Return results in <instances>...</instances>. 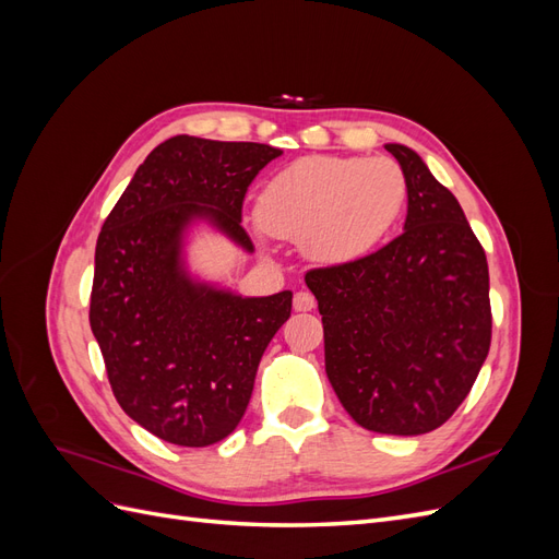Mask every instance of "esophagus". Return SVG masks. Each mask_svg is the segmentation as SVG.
<instances>
[{"label":"esophagus","instance_id":"1","mask_svg":"<svg viewBox=\"0 0 559 559\" xmlns=\"http://www.w3.org/2000/svg\"><path fill=\"white\" fill-rule=\"evenodd\" d=\"M314 306H317V300H314V296L310 292H298L294 296V308L298 312H310V310H314Z\"/></svg>","mask_w":559,"mask_h":559}]
</instances>
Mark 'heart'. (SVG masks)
I'll return each instance as SVG.
<instances>
[{"instance_id": "heart-1", "label": "heart", "mask_w": 559, "mask_h": 559, "mask_svg": "<svg viewBox=\"0 0 559 559\" xmlns=\"http://www.w3.org/2000/svg\"><path fill=\"white\" fill-rule=\"evenodd\" d=\"M408 181L389 158L310 156L265 183L259 226L273 238L302 242L319 263H352L373 251L399 222Z\"/></svg>"}]
</instances>
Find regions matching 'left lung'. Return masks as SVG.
<instances>
[{
  "mask_svg": "<svg viewBox=\"0 0 559 559\" xmlns=\"http://www.w3.org/2000/svg\"><path fill=\"white\" fill-rule=\"evenodd\" d=\"M408 181L405 230L352 263L312 267L326 376L368 431L419 436L468 396L492 343L485 249L413 148L386 144Z\"/></svg>",
  "mask_w": 559,
  "mask_h": 559,
  "instance_id": "1",
  "label": "left lung"
}]
</instances>
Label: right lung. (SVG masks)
Returning a JSON list of instances; mask_svg holds the SVG:
<instances>
[{"mask_svg": "<svg viewBox=\"0 0 559 559\" xmlns=\"http://www.w3.org/2000/svg\"><path fill=\"white\" fill-rule=\"evenodd\" d=\"M280 156L267 144L177 134L151 151L99 230L91 329L118 405L160 441H224L247 411L267 343L292 317V292L242 298L179 270V233L198 214L253 249L242 202Z\"/></svg>", "mask_w": 559, "mask_h": 559, "instance_id": "right-lung-1", "label": "right lung"}]
</instances>
